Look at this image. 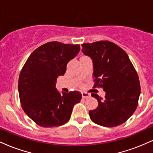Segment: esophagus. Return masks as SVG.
I'll use <instances>...</instances> for the list:
<instances>
[{
  "instance_id": "1",
  "label": "esophagus",
  "mask_w": 153,
  "mask_h": 153,
  "mask_svg": "<svg viewBox=\"0 0 153 153\" xmlns=\"http://www.w3.org/2000/svg\"><path fill=\"white\" fill-rule=\"evenodd\" d=\"M82 96L83 99H87V98L90 97L91 94H88V93H86V92H82Z\"/></svg>"
}]
</instances>
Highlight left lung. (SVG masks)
<instances>
[{
	"label": "left lung",
	"mask_w": 153,
	"mask_h": 153,
	"mask_svg": "<svg viewBox=\"0 0 153 153\" xmlns=\"http://www.w3.org/2000/svg\"><path fill=\"white\" fill-rule=\"evenodd\" d=\"M82 52L94 62V88H102L105 99L96 94L98 107L89 111L96 124L107 127L120 125L136 110L140 97L139 77L123 49L109 41L82 44Z\"/></svg>",
	"instance_id": "obj_1"
}]
</instances>
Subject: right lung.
Returning a JSON list of instances; mask_svg holds the SVG:
<instances>
[{
	"label": "right lung",
	"instance_id": "obj_1",
	"mask_svg": "<svg viewBox=\"0 0 153 153\" xmlns=\"http://www.w3.org/2000/svg\"><path fill=\"white\" fill-rule=\"evenodd\" d=\"M79 51V45L50 42L36 48L23 66L18 84L21 105L40 127L65 124L74 105L81 100L78 91L60 94L55 88L58 76L65 74L67 64Z\"/></svg>",
	"mask_w": 153,
	"mask_h": 153
}]
</instances>
